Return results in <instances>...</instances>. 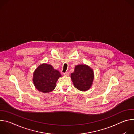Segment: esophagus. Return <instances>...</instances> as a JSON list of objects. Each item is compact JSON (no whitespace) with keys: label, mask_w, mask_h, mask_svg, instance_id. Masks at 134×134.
I'll use <instances>...</instances> for the list:
<instances>
[{"label":"esophagus","mask_w":134,"mask_h":134,"mask_svg":"<svg viewBox=\"0 0 134 134\" xmlns=\"http://www.w3.org/2000/svg\"><path fill=\"white\" fill-rule=\"evenodd\" d=\"M69 72H66L64 73V75L65 76H69Z\"/></svg>","instance_id":"34e87169"}]
</instances>
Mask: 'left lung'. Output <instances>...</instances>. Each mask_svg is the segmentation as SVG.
Masks as SVG:
<instances>
[{
  "mask_svg": "<svg viewBox=\"0 0 134 134\" xmlns=\"http://www.w3.org/2000/svg\"><path fill=\"white\" fill-rule=\"evenodd\" d=\"M71 79L74 86L81 91L88 90L93 82V69L86 65H78L71 74Z\"/></svg>",
  "mask_w": 134,
  "mask_h": 134,
  "instance_id": "1",
  "label": "left lung"
}]
</instances>
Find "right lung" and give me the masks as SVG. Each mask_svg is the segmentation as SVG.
I'll return each instance as SVG.
<instances>
[{"instance_id":"1","label":"right lung","mask_w":134,"mask_h":134,"mask_svg":"<svg viewBox=\"0 0 134 134\" xmlns=\"http://www.w3.org/2000/svg\"><path fill=\"white\" fill-rule=\"evenodd\" d=\"M62 77L59 71L47 64L38 66L33 73V81L35 88L40 92L49 93L56 86V82Z\"/></svg>"}]
</instances>
